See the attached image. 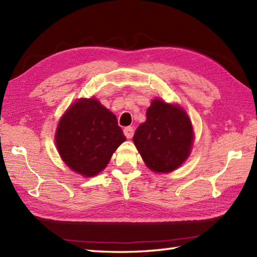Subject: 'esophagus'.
Here are the masks:
<instances>
[{
    "mask_svg": "<svg viewBox=\"0 0 257 257\" xmlns=\"http://www.w3.org/2000/svg\"><path fill=\"white\" fill-rule=\"evenodd\" d=\"M123 134H124L125 137H127L128 139H130V138H133V136L135 134V130H134L133 127H125L123 129Z\"/></svg>",
    "mask_w": 257,
    "mask_h": 257,
    "instance_id": "obj_1",
    "label": "esophagus"
}]
</instances>
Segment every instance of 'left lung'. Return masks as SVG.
I'll return each instance as SVG.
<instances>
[{"mask_svg": "<svg viewBox=\"0 0 257 257\" xmlns=\"http://www.w3.org/2000/svg\"><path fill=\"white\" fill-rule=\"evenodd\" d=\"M133 140L150 170L168 173L188 159L193 144L192 123L180 106L154 99Z\"/></svg>", "mask_w": 257, "mask_h": 257, "instance_id": "obj_1", "label": "left lung"}]
</instances>
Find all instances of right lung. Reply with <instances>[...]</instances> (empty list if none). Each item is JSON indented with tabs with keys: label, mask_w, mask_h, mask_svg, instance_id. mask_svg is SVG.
I'll return each mask as SVG.
<instances>
[{
	"label": "right lung",
	"mask_w": 257,
	"mask_h": 257,
	"mask_svg": "<svg viewBox=\"0 0 257 257\" xmlns=\"http://www.w3.org/2000/svg\"><path fill=\"white\" fill-rule=\"evenodd\" d=\"M124 140L116 116L96 98L76 100L59 120L55 134L63 161L87 178L102 171Z\"/></svg>",
	"instance_id": "obj_1"
}]
</instances>
